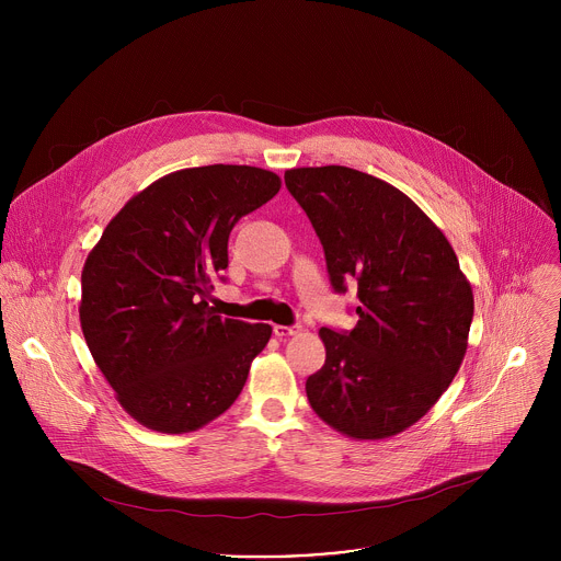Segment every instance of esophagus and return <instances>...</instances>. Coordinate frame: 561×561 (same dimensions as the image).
I'll list each match as a JSON object with an SVG mask.
<instances>
[{
    "instance_id": "34e87169",
    "label": "esophagus",
    "mask_w": 561,
    "mask_h": 561,
    "mask_svg": "<svg viewBox=\"0 0 561 561\" xmlns=\"http://www.w3.org/2000/svg\"><path fill=\"white\" fill-rule=\"evenodd\" d=\"M273 333L282 340V337L297 335V333H299V327H282V324H275V327H273Z\"/></svg>"
}]
</instances>
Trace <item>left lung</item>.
Returning <instances> with one entry per match:
<instances>
[{
  "instance_id": "8db88e82",
  "label": "left lung",
  "mask_w": 561,
  "mask_h": 561,
  "mask_svg": "<svg viewBox=\"0 0 561 561\" xmlns=\"http://www.w3.org/2000/svg\"><path fill=\"white\" fill-rule=\"evenodd\" d=\"M288 193L324 247L331 284L357 282V327L319 329L327 362L306 379L312 411L353 439L420 422L457 375L472 290L444 232L402 191L346 167L290 169Z\"/></svg>"
}]
</instances>
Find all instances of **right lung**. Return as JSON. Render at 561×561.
Returning a JSON list of instances; mask_svg holds the SVG:
<instances>
[{
	"label": "right lung",
	"mask_w": 561,
	"mask_h": 561,
	"mask_svg": "<svg viewBox=\"0 0 561 561\" xmlns=\"http://www.w3.org/2000/svg\"><path fill=\"white\" fill-rule=\"evenodd\" d=\"M264 169L175 171L108 221L82 271L79 322L122 409L157 433H191L232 407L273 329L208 306L228 234L277 195Z\"/></svg>",
	"instance_id": "obj_1"
}]
</instances>
